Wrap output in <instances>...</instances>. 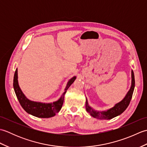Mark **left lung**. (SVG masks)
Instances as JSON below:
<instances>
[{
  "label": "left lung",
  "instance_id": "left-lung-1",
  "mask_svg": "<svg viewBox=\"0 0 147 147\" xmlns=\"http://www.w3.org/2000/svg\"><path fill=\"white\" fill-rule=\"evenodd\" d=\"M135 75H134L133 71H131V86L128 92L127 93L126 95L121 102L115 104L113 107L108 109L105 111H96L90 107L88 104L87 99H86V110L92 117L100 120H107L111 119L117 115L121 114L126 110L131 100L134 89H135Z\"/></svg>",
  "mask_w": 147,
  "mask_h": 147
}]
</instances>
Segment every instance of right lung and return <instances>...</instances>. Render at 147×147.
Returning <instances> with one entry per match:
<instances>
[{"instance_id": "obj_1", "label": "right lung", "mask_w": 147, "mask_h": 147, "mask_svg": "<svg viewBox=\"0 0 147 147\" xmlns=\"http://www.w3.org/2000/svg\"><path fill=\"white\" fill-rule=\"evenodd\" d=\"M76 78V77L74 76L69 80L65 88V92L62 93L61 98L58 100L53 103H42L32 101L28 99L24 95V93L22 92L20 86H19L18 80V69H16L14 73L13 86L19 102L27 113L37 117L49 118L54 116L57 112L60 111L64 102L65 93H66L67 90L73 83Z\"/></svg>"}]
</instances>
